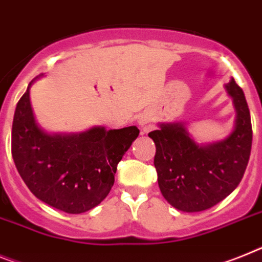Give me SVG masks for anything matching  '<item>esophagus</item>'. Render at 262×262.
Wrapping results in <instances>:
<instances>
[{
	"instance_id": "obj_1",
	"label": "esophagus",
	"mask_w": 262,
	"mask_h": 262,
	"mask_svg": "<svg viewBox=\"0 0 262 262\" xmlns=\"http://www.w3.org/2000/svg\"><path fill=\"white\" fill-rule=\"evenodd\" d=\"M139 126L142 127L143 133H148L151 129V124H149V116L142 115L139 119Z\"/></svg>"
}]
</instances>
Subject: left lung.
<instances>
[{"label": "left lung", "instance_id": "obj_1", "mask_svg": "<svg viewBox=\"0 0 262 262\" xmlns=\"http://www.w3.org/2000/svg\"><path fill=\"white\" fill-rule=\"evenodd\" d=\"M237 119L224 142L201 147L183 124H162L148 136L156 146L159 188L172 207L200 212L224 200L244 176L252 148V122L244 91L236 80L227 84Z\"/></svg>", "mask_w": 262, "mask_h": 262}]
</instances>
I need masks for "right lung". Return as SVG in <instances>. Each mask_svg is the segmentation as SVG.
Segmentation results:
<instances>
[{
  "mask_svg": "<svg viewBox=\"0 0 262 262\" xmlns=\"http://www.w3.org/2000/svg\"><path fill=\"white\" fill-rule=\"evenodd\" d=\"M138 135L135 126L48 135L35 123L28 89L13 118L12 156L35 198L66 213H82L108 195L118 163Z\"/></svg>",
  "mask_w": 262,
  "mask_h": 262,
  "instance_id": "right-lung-1",
  "label": "right lung"
}]
</instances>
